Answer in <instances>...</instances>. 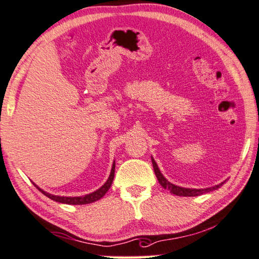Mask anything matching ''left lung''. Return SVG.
I'll return each mask as SVG.
<instances>
[{"label":"left lung","mask_w":259,"mask_h":259,"mask_svg":"<svg viewBox=\"0 0 259 259\" xmlns=\"http://www.w3.org/2000/svg\"><path fill=\"white\" fill-rule=\"evenodd\" d=\"M151 160H152L154 173H156V177H157L158 181H159V184L165 188V190H168L169 192H171L172 194H176L179 196H198V195L204 194V193H209L214 190H218V188H220L223 184H225V181H223V183L215 185V186H213V187L200 188V190H198V188H185V187L177 186V185L169 183V181L165 178L163 175H161L160 169H159V167H158L156 160L153 159V157H151Z\"/></svg>","instance_id":"obj_1"}]
</instances>
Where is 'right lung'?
Segmentation results:
<instances>
[{
    "instance_id": "obj_1",
    "label": "right lung",
    "mask_w": 259,
    "mask_h": 259,
    "mask_svg": "<svg viewBox=\"0 0 259 259\" xmlns=\"http://www.w3.org/2000/svg\"><path fill=\"white\" fill-rule=\"evenodd\" d=\"M114 173H115V161L113 163V166H111V171H110L109 178H108V180L106 181V183L103 184L102 186L99 188V190H96L95 192L90 193V194H86V195H82V196H60V195H53V194H50V193L41 190V188L38 187L36 184H33V185L41 193H43L44 195H46V196H48V198L53 200V201H57V202H60V203H67V204H87V203H92V202L98 201V200L101 199L102 196L105 195L108 191H109V188H110L111 184H113V180H114V176H115Z\"/></svg>"
}]
</instances>
